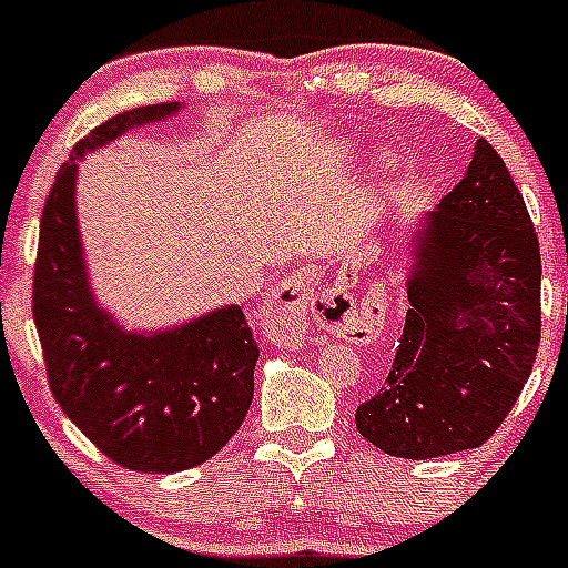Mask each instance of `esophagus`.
Segmentation results:
<instances>
[{"label":"esophagus","mask_w":568,"mask_h":568,"mask_svg":"<svg viewBox=\"0 0 568 568\" xmlns=\"http://www.w3.org/2000/svg\"><path fill=\"white\" fill-rule=\"evenodd\" d=\"M310 284H315V275L304 273L295 275V278L287 281L281 290H275V295L267 301V307H264V324H267L270 333L290 335L298 327L301 321H304V315H307L310 310ZM321 307L335 310L341 327L349 329H353V324L381 318V310L366 307V304L358 307V304L344 293H327L321 298Z\"/></svg>","instance_id":"1"}]
</instances>
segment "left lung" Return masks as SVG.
I'll return each instance as SVG.
<instances>
[{
  "instance_id": "1",
  "label": "left lung",
  "mask_w": 568,
  "mask_h": 568,
  "mask_svg": "<svg viewBox=\"0 0 568 568\" xmlns=\"http://www.w3.org/2000/svg\"><path fill=\"white\" fill-rule=\"evenodd\" d=\"M404 335L355 426L409 460L486 444L540 344V247L524 195L486 139L413 235Z\"/></svg>"
}]
</instances>
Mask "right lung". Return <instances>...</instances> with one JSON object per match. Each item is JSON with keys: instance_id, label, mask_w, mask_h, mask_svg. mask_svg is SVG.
I'll use <instances>...</instances> for the list:
<instances>
[{"instance_id": "1", "label": "right lung", "mask_w": 568, "mask_h": 568, "mask_svg": "<svg viewBox=\"0 0 568 568\" xmlns=\"http://www.w3.org/2000/svg\"><path fill=\"white\" fill-rule=\"evenodd\" d=\"M179 110V102L124 110L84 135L50 187L33 267V321L50 393L110 460L148 475L204 464L239 433L258 361L239 304L139 333L122 327L90 290L77 219L79 162Z\"/></svg>"}]
</instances>
